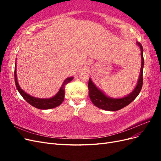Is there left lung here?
<instances>
[{
	"label": "left lung",
	"instance_id": "1",
	"mask_svg": "<svg viewBox=\"0 0 161 161\" xmlns=\"http://www.w3.org/2000/svg\"><path fill=\"white\" fill-rule=\"evenodd\" d=\"M136 45L139 46L141 55V69L138 80L135 88L130 94L121 98H113L106 95L100 89H99L91 79L89 80V97L96 107L106 111H118L124 108L131 103L137 96L139 95L142 87L143 83V68H144V57H143V47L140 43L136 42Z\"/></svg>",
	"mask_w": 161,
	"mask_h": 161
}]
</instances>
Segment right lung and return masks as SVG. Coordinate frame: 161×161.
<instances>
[{
  "mask_svg": "<svg viewBox=\"0 0 161 161\" xmlns=\"http://www.w3.org/2000/svg\"><path fill=\"white\" fill-rule=\"evenodd\" d=\"M17 64L15 62L14 64V82H15V85L19 93L23 97V98L25 99L28 103L33 106L34 108L40 109H50L52 108H55L56 107L59 106L64 99V87L65 85H67L73 79L74 77H68L67 79L64 80L60 87V89L58 91L57 93L50 98H37V97H33L27 93L26 92L24 91L21 86H19L17 80Z\"/></svg>",
  "mask_w": 161,
  "mask_h": 161,
  "instance_id": "add662e5",
  "label": "right lung"
}]
</instances>
